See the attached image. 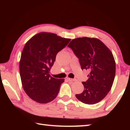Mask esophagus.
<instances>
[{"label":"esophagus","mask_w":130,"mask_h":130,"mask_svg":"<svg viewBox=\"0 0 130 130\" xmlns=\"http://www.w3.org/2000/svg\"><path fill=\"white\" fill-rule=\"evenodd\" d=\"M67 79H68L69 81H70V82H75L76 80L75 79H71V78H68Z\"/></svg>","instance_id":"esophagus-1"}]
</instances>
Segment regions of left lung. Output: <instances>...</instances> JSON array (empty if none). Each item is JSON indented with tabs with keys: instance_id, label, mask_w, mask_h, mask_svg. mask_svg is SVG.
<instances>
[{
	"instance_id": "8db88e82",
	"label": "left lung",
	"mask_w": 130,
	"mask_h": 130,
	"mask_svg": "<svg viewBox=\"0 0 130 130\" xmlns=\"http://www.w3.org/2000/svg\"><path fill=\"white\" fill-rule=\"evenodd\" d=\"M68 46L79 59L82 69L89 71L88 79L82 82L84 91L76 97L88 104L101 101L111 90L115 79L116 63L111 51L95 38H77Z\"/></svg>"
}]
</instances>
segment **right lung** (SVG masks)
Wrapping results in <instances>:
<instances>
[{"instance_id":"right-lung-1","label":"right lung","mask_w":130,"mask_h":130,"mask_svg":"<svg viewBox=\"0 0 130 130\" xmlns=\"http://www.w3.org/2000/svg\"><path fill=\"white\" fill-rule=\"evenodd\" d=\"M71 39L52 33L41 32L27 42L22 52L19 71L23 89L32 100L40 103L53 101L64 79L50 75L57 54Z\"/></svg>"}]
</instances>
